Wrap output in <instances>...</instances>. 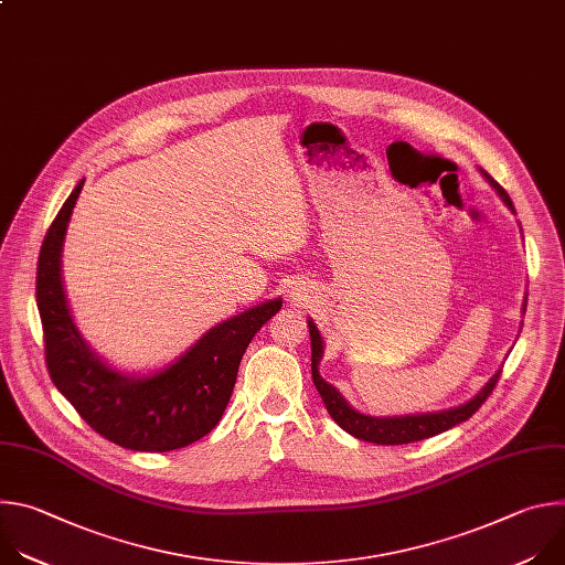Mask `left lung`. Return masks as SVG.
Returning <instances> with one entry per match:
<instances>
[{"instance_id": "obj_1", "label": "left lung", "mask_w": 565, "mask_h": 565, "mask_svg": "<svg viewBox=\"0 0 565 565\" xmlns=\"http://www.w3.org/2000/svg\"><path fill=\"white\" fill-rule=\"evenodd\" d=\"M482 172V170H480ZM482 177L488 179V183L499 192V196L503 199V203L514 212V205H512V199L508 196V192L488 174L482 172ZM525 310V308H523ZM308 331H310V349H312V362H310V369H312V382L321 395V399H324V405L331 414V418L351 436L360 438V440H366V443H375V445H407V443H416V440H425V438H431V436H438L465 420H469L478 409L482 402H486L490 397V393L494 391L499 377H501V371L494 373L490 377V382L482 386L471 399H467L465 405L460 407H451V409H445V412H434V414H414V416H393V418H375V416H364L360 412H355L349 402L342 397V393L329 384L324 377L319 375L317 366H319V360L321 355H324V344H321V335L315 327V321L308 319Z\"/></svg>"}]
</instances>
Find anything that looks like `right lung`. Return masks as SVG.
I'll return each instance as SVG.
<instances>
[{"instance_id": "1", "label": "right lung", "mask_w": 565, "mask_h": 565, "mask_svg": "<svg viewBox=\"0 0 565 565\" xmlns=\"http://www.w3.org/2000/svg\"><path fill=\"white\" fill-rule=\"evenodd\" d=\"M85 179L53 218L38 262V310L46 369L57 391L96 434L134 451H172L210 434L230 402L255 333L281 308L264 301L212 327L179 360L136 377L111 369L79 335L62 286V246Z\"/></svg>"}]
</instances>
